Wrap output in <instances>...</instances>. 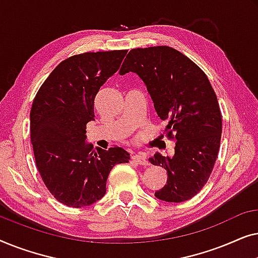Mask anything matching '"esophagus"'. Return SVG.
I'll return each mask as SVG.
<instances>
[{
	"label": "esophagus",
	"mask_w": 258,
	"mask_h": 258,
	"mask_svg": "<svg viewBox=\"0 0 258 258\" xmlns=\"http://www.w3.org/2000/svg\"><path fill=\"white\" fill-rule=\"evenodd\" d=\"M132 158L141 165H149V162H148L146 155L144 154H136V155H134Z\"/></svg>",
	"instance_id": "esophagus-1"
}]
</instances>
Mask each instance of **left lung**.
I'll use <instances>...</instances> for the list:
<instances>
[{
    "label": "left lung",
    "instance_id": "left-lung-1",
    "mask_svg": "<svg viewBox=\"0 0 258 258\" xmlns=\"http://www.w3.org/2000/svg\"><path fill=\"white\" fill-rule=\"evenodd\" d=\"M136 73L147 86L164 134L175 154L156 153L150 163L167 170V183L155 196L179 203L192 199L210 177L220 150L222 115L206 74L191 59L167 45L132 49L119 75Z\"/></svg>",
    "mask_w": 258,
    "mask_h": 258
}]
</instances>
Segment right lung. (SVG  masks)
<instances>
[{
    "label": "right lung",
    "instance_id": "right-lung-1",
    "mask_svg": "<svg viewBox=\"0 0 258 258\" xmlns=\"http://www.w3.org/2000/svg\"><path fill=\"white\" fill-rule=\"evenodd\" d=\"M126 51L70 56L52 70L34 98L30 140L35 162L47 189L64 206L82 208L101 200L112 167L130 160L119 147L94 149L86 142L95 97Z\"/></svg>",
    "mask_w": 258,
    "mask_h": 258
}]
</instances>
